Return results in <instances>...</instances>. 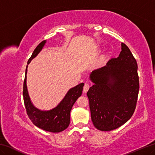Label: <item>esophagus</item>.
I'll list each match as a JSON object with an SVG mask.
<instances>
[{
	"instance_id": "obj_1",
	"label": "esophagus",
	"mask_w": 155,
	"mask_h": 155,
	"mask_svg": "<svg viewBox=\"0 0 155 155\" xmlns=\"http://www.w3.org/2000/svg\"><path fill=\"white\" fill-rule=\"evenodd\" d=\"M89 88H90V85H89V84L85 83V85H84V87H83V92L87 93V91H88Z\"/></svg>"
}]
</instances>
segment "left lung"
<instances>
[{"mask_svg":"<svg viewBox=\"0 0 155 155\" xmlns=\"http://www.w3.org/2000/svg\"><path fill=\"white\" fill-rule=\"evenodd\" d=\"M90 73L94 83L87 95L91 118L97 129L110 131L125 124L135 109L140 88L137 64L129 48Z\"/></svg>","mask_w":155,"mask_h":155,"instance_id":"left-lung-1","label":"left lung"}]
</instances>
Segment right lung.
Here are the masks:
<instances>
[{"label": "right lung", "instance_id": "obj_1", "mask_svg": "<svg viewBox=\"0 0 155 155\" xmlns=\"http://www.w3.org/2000/svg\"><path fill=\"white\" fill-rule=\"evenodd\" d=\"M46 43V40H44L36 47L27 62L23 85V98L28 116L36 127L48 132L59 133L66 129L70 124V111L73 104L82 94L84 83H80L70 88L62 101L53 109L44 111L33 105L27 90V68L31 60L40 53Z\"/></svg>", "mask_w": 155, "mask_h": 155}]
</instances>
